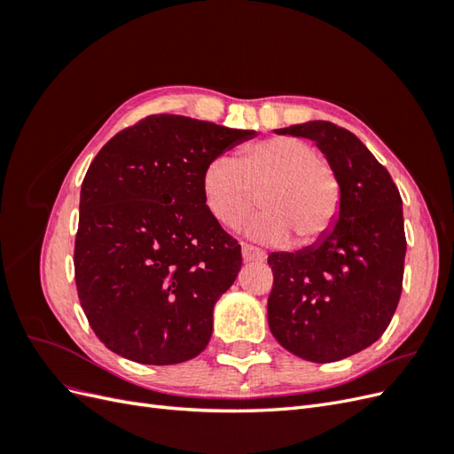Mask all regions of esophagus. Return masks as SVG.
Instances as JSON below:
<instances>
[{"instance_id":"esophagus-1","label":"esophagus","mask_w":454,"mask_h":454,"mask_svg":"<svg viewBox=\"0 0 454 454\" xmlns=\"http://www.w3.org/2000/svg\"><path fill=\"white\" fill-rule=\"evenodd\" d=\"M242 257L246 263H263V261L267 259V254L261 252L259 248H254V246L250 244H244L242 246Z\"/></svg>"}]
</instances>
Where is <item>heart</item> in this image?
<instances>
[{
	"label": "heart",
	"mask_w": 454,
	"mask_h": 454,
	"mask_svg": "<svg viewBox=\"0 0 454 454\" xmlns=\"http://www.w3.org/2000/svg\"><path fill=\"white\" fill-rule=\"evenodd\" d=\"M208 212L225 227H240L261 193V212L248 235L269 244L292 237L299 246L320 240L340 208V182L310 144L269 138L246 147L239 159L217 157L202 172Z\"/></svg>",
	"instance_id": "obj_1"
}]
</instances>
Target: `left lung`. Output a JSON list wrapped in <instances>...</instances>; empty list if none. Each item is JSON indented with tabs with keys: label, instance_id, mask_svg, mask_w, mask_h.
Returning <instances> with one entry per match:
<instances>
[{
	"label": "left lung",
	"instance_id": "left-lung-1",
	"mask_svg": "<svg viewBox=\"0 0 454 454\" xmlns=\"http://www.w3.org/2000/svg\"><path fill=\"white\" fill-rule=\"evenodd\" d=\"M274 134L316 144L340 182V208L320 240L269 255L270 333L307 362L345 360L380 339L402 295L400 191L373 153L333 122L307 121Z\"/></svg>",
	"mask_w": 454,
	"mask_h": 454
}]
</instances>
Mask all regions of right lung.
I'll list each match as a JSON object with an SVG mask.
<instances>
[{"instance_id": "add662e5", "label": "right lung", "mask_w": 454, "mask_h": 454, "mask_svg": "<svg viewBox=\"0 0 454 454\" xmlns=\"http://www.w3.org/2000/svg\"><path fill=\"white\" fill-rule=\"evenodd\" d=\"M184 115H151L114 136L81 185L75 284L104 345L147 365L182 364L212 337L240 246L202 197L208 162L255 138Z\"/></svg>"}]
</instances>
